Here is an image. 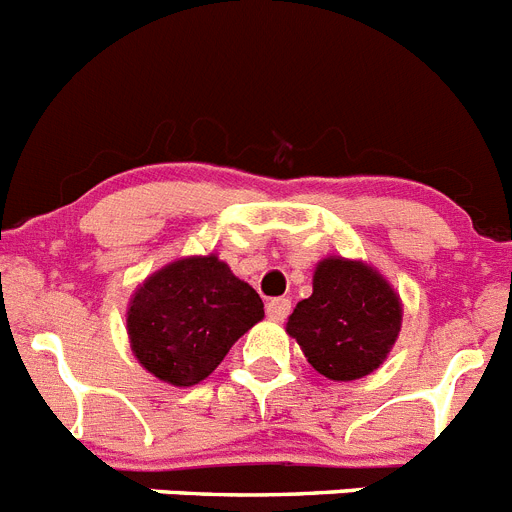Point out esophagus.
Masks as SVG:
<instances>
[{"label": "esophagus", "mask_w": 512, "mask_h": 512, "mask_svg": "<svg viewBox=\"0 0 512 512\" xmlns=\"http://www.w3.org/2000/svg\"><path fill=\"white\" fill-rule=\"evenodd\" d=\"M289 310H292V302H289L287 297H274V300L266 302V315H269V320H274V323H282L289 315Z\"/></svg>", "instance_id": "1"}]
</instances>
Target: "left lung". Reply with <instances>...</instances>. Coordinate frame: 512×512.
<instances>
[{"mask_svg": "<svg viewBox=\"0 0 512 512\" xmlns=\"http://www.w3.org/2000/svg\"><path fill=\"white\" fill-rule=\"evenodd\" d=\"M400 325V297L377 269L328 256L315 266L312 295L297 302L287 333L297 338L315 372L351 382L379 369Z\"/></svg>", "mask_w": 512, "mask_h": 512, "instance_id": "left-lung-1", "label": "left lung"}]
</instances>
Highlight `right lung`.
Instances as JSON below:
<instances>
[{"instance_id":"right-lung-1","label":"right lung","mask_w":512,"mask_h":512,"mask_svg":"<svg viewBox=\"0 0 512 512\" xmlns=\"http://www.w3.org/2000/svg\"><path fill=\"white\" fill-rule=\"evenodd\" d=\"M264 318V302L215 253L166 264L135 289L128 338L146 372L174 387L210 377L238 338Z\"/></svg>"}]
</instances>
